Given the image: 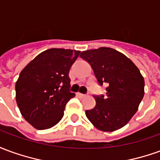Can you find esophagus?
<instances>
[{"label":"esophagus","instance_id":"esophagus-1","mask_svg":"<svg viewBox=\"0 0 160 160\" xmlns=\"http://www.w3.org/2000/svg\"><path fill=\"white\" fill-rule=\"evenodd\" d=\"M77 96H78L79 98H85L87 95H86V94H82V93H80V92H78V93H77Z\"/></svg>","mask_w":160,"mask_h":160}]
</instances>
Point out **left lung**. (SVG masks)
Listing matches in <instances>:
<instances>
[{
	"instance_id": "8db88e82",
	"label": "left lung",
	"mask_w": 160,
	"mask_h": 160,
	"mask_svg": "<svg viewBox=\"0 0 160 160\" xmlns=\"http://www.w3.org/2000/svg\"><path fill=\"white\" fill-rule=\"evenodd\" d=\"M93 70L100 86L106 84V95H93L96 105L86 116L98 129L112 132L125 126L133 118L144 97V78L123 54L101 47L80 53Z\"/></svg>"
}]
</instances>
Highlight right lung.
<instances>
[{
    "instance_id": "1",
    "label": "right lung",
    "mask_w": 160,
    "mask_h": 160,
    "mask_svg": "<svg viewBox=\"0 0 160 160\" xmlns=\"http://www.w3.org/2000/svg\"><path fill=\"white\" fill-rule=\"evenodd\" d=\"M80 53L73 49H47L19 73L16 102L23 118L37 129H47L58 123L67 103L75 96L69 91L68 73Z\"/></svg>"
}]
</instances>
